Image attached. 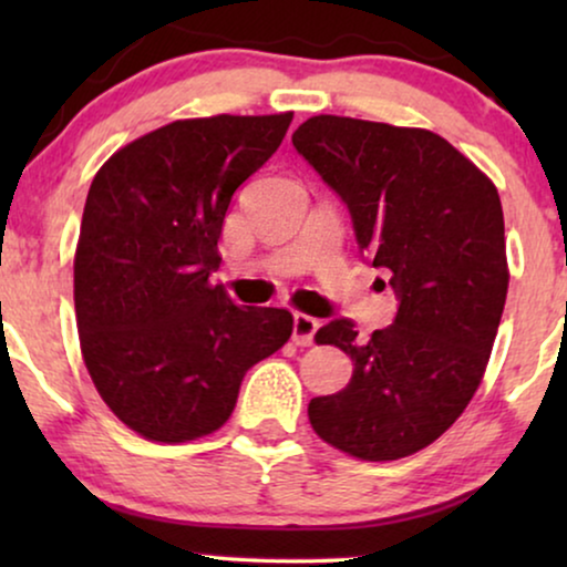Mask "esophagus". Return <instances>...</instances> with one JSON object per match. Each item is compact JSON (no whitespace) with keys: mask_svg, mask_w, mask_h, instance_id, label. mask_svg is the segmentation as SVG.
Returning a JSON list of instances; mask_svg holds the SVG:
<instances>
[{"mask_svg":"<svg viewBox=\"0 0 567 567\" xmlns=\"http://www.w3.org/2000/svg\"><path fill=\"white\" fill-rule=\"evenodd\" d=\"M317 330H320V320H315V317L301 315V312L293 315V343L312 346Z\"/></svg>","mask_w":567,"mask_h":567,"instance_id":"34e87169","label":"esophagus"}]
</instances>
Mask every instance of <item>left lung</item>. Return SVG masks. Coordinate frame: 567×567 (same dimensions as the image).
<instances>
[{"label":"left lung","mask_w":567,"mask_h":567,"mask_svg":"<svg viewBox=\"0 0 567 567\" xmlns=\"http://www.w3.org/2000/svg\"><path fill=\"white\" fill-rule=\"evenodd\" d=\"M293 150L351 214L363 258L390 274L398 315L359 340L353 320L317 330L353 361L346 390L309 402L317 436L369 462L433 444L470 405L508 291L495 185L425 128L315 115Z\"/></svg>","instance_id":"8db88e82"}]
</instances>
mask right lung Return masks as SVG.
Segmentation results:
<instances>
[{
  "instance_id": "right-lung-1",
  "label": "right lung",
  "mask_w": 567,
  "mask_h": 567,
  "mask_svg": "<svg viewBox=\"0 0 567 567\" xmlns=\"http://www.w3.org/2000/svg\"><path fill=\"white\" fill-rule=\"evenodd\" d=\"M291 118L167 123L115 152L90 185L76 330L100 398L138 436L181 444L221 429L247 371L291 336V312L239 307L208 284L231 196Z\"/></svg>"
}]
</instances>
